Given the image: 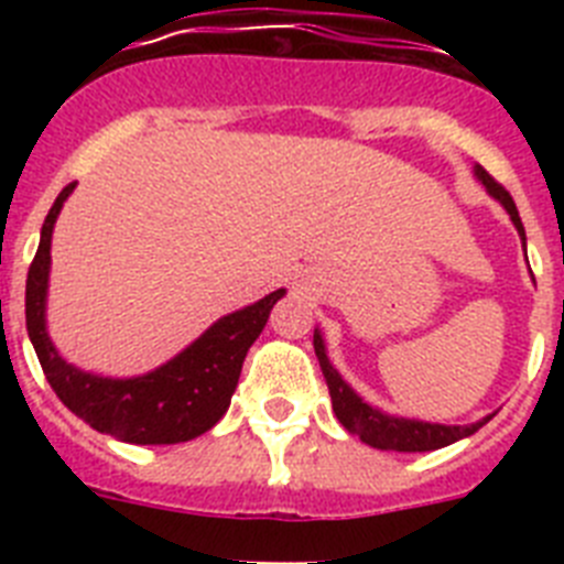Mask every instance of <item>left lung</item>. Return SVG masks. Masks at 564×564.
<instances>
[{
  "label": "left lung",
  "mask_w": 564,
  "mask_h": 564,
  "mask_svg": "<svg viewBox=\"0 0 564 564\" xmlns=\"http://www.w3.org/2000/svg\"><path fill=\"white\" fill-rule=\"evenodd\" d=\"M477 177L482 181V186L488 188L491 197L506 206V212L511 214V220H514L517 231L522 237V246H525V228H522L520 214H517L514 200H511V194L500 186V183L491 177L482 166L475 169ZM313 350H316L318 367L325 372L327 390H330V401H333V412H336L338 423H341L344 430H350L352 435L361 437L367 446L372 449H383V452H432L441 449V446H449V443L460 441V437L475 435L480 430L482 423L488 417H482L480 423H471V426H443V423H423V421H410V417H392L383 415V412L372 410L370 403H364L356 392L341 381L336 370H333V364L327 361L325 352V341L318 333H313Z\"/></svg>",
  "instance_id": "1"
}]
</instances>
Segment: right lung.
Segmentation results:
<instances>
[{
  "instance_id": "obj_1",
  "label": "right lung",
  "mask_w": 564,
  "mask_h": 564,
  "mask_svg": "<svg viewBox=\"0 0 564 564\" xmlns=\"http://www.w3.org/2000/svg\"><path fill=\"white\" fill-rule=\"evenodd\" d=\"M73 188L76 183L64 186L44 217L39 251L30 262L28 288H24V322L44 376L64 406L104 435L141 443V446L192 441L226 415L248 347L257 341L268 313L285 291L279 288L271 296L259 299L257 305L220 318L188 350L149 376L112 381L76 370L58 356L44 330L50 237Z\"/></svg>"
}]
</instances>
